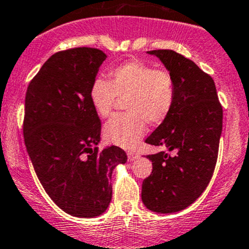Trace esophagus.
Wrapping results in <instances>:
<instances>
[{
    "label": "esophagus",
    "instance_id": "esophagus-1",
    "mask_svg": "<svg viewBox=\"0 0 249 249\" xmlns=\"http://www.w3.org/2000/svg\"><path fill=\"white\" fill-rule=\"evenodd\" d=\"M138 158V155L136 153H132V151H127V159H129V161H133V160H136Z\"/></svg>",
    "mask_w": 249,
    "mask_h": 249
}]
</instances>
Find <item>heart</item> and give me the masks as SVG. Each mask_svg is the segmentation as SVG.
<instances>
[{"mask_svg":"<svg viewBox=\"0 0 249 249\" xmlns=\"http://www.w3.org/2000/svg\"><path fill=\"white\" fill-rule=\"evenodd\" d=\"M111 81L96 78L89 90L96 114L108 117L117 95L126 98L127 113L118 114L105 125V138L125 149L135 148L150 125H160L171 113L175 99L174 80L167 70L154 69L141 61H130L109 71Z\"/></svg>","mask_w":249,"mask_h":249,"instance_id":"b5f03b06","label":"heart"}]
</instances>
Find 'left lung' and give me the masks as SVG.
<instances>
[{"label": "left lung", "mask_w": 249, "mask_h": 249, "mask_svg": "<svg viewBox=\"0 0 249 249\" xmlns=\"http://www.w3.org/2000/svg\"><path fill=\"white\" fill-rule=\"evenodd\" d=\"M163 63L174 80L175 99L169 116L145 140L164 145L146 158L153 172L142 184V201L158 213L181 211L195 203L213 177L223 125V109L213 77L173 50L148 51Z\"/></svg>", "instance_id": "1"}]
</instances>
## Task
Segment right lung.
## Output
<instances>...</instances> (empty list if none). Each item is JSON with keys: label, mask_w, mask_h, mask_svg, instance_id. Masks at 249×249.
Wrapping results in <instances>:
<instances>
[{"label": "right lung", "mask_w": 249, "mask_h": 249, "mask_svg": "<svg viewBox=\"0 0 249 249\" xmlns=\"http://www.w3.org/2000/svg\"><path fill=\"white\" fill-rule=\"evenodd\" d=\"M106 58L91 48L57 52L26 91L23 138L36 177L59 209L81 218L107 210L112 172L127 161L119 146L98 149L101 123L89 90Z\"/></svg>", "instance_id": "1"}]
</instances>
